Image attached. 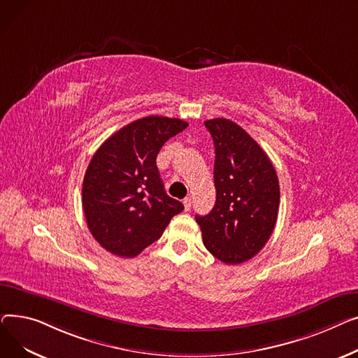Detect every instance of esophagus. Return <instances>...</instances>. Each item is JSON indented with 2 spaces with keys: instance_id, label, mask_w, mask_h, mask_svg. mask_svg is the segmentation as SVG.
Instances as JSON below:
<instances>
[{
  "instance_id": "34e87169",
  "label": "esophagus",
  "mask_w": 358,
  "mask_h": 358,
  "mask_svg": "<svg viewBox=\"0 0 358 358\" xmlns=\"http://www.w3.org/2000/svg\"><path fill=\"white\" fill-rule=\"evenodd\" d=\"M191 205H192V199L191 198H185L183 199V206H185V211L187 213V211H191Z\"/></svg>"
}]
</instances>
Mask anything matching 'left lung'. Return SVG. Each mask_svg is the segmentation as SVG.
Here are the masks:
<instances>
[{
    "label": "left lung",
    "mask_w": 358,
    "mask_h": 358,
    "mask_svg": "<svg viewBox=\"0 0 358 358\" xmlns=\"http://www.w3.org/2000/svg\"><path fill=\"white\" fill-rule=\"evenodd\" d=\"M215 147L213 211L196 215L206 250L227 264L255 257L275 229L280 187L275 167L255 138L227 118L205 121Z\"/></svg>",
    "instance_id": "obj_1"
}]
</instances>
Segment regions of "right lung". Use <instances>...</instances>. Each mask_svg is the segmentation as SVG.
<instances>
[{
	"instance_id": "add662e5",
	"label": "right lung",
	"mask_w": 358,
	"mask_h": 358,
	"mask_svg": "<svg viewBox=\"0 0 358 358\" xmlns=\"http://www.w3.org/2000/svg\"><path fill=\"white\" fill-rule=\"evenodd\" d=\"M187 127L179 118L149 115L105 140L85 172L82 206L92 237L110 253L136 257L159 240L183 203L164 192L156 157Z\"/></svg>"
}]
</instances>
